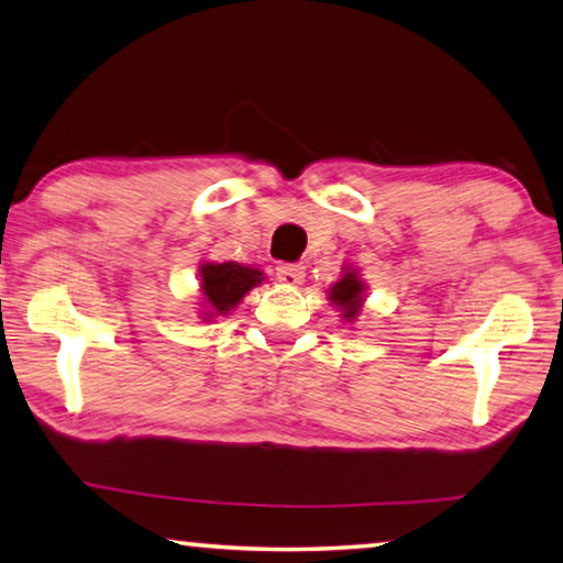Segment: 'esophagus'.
I'll return each mask as SVG.
<instances>
[{"label": "esophagus", "instance_id": "34e87169", "mask_svg": "<svg viewBox=\"0 0 563 563\" xmlns=\"http://www.w3.org/2000/svg\"><path fill=\"white\" fill-rule=\"evenodd\" d=\"M275 275H278V280L285 285H298L306 278V265L303 263H280L278 267H275Z\"/></svg>", "mask_w": 563, "mask_h": 563}]
</instances>
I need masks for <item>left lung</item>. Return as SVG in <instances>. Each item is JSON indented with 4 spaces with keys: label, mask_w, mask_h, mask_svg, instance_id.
<instances>
[{
    "label": "left lung",
    "mask_w": 563,
    "mask_h": 563,
    "mask_svg": "<svg viewBox=\"0 0 563 563\" xmlns=\"http://www.w3.org/2000/svg\"><path fill=\"white\" fill-rule=\"evenodd\" d=\"M331 300L339 303L343 310H346V318L358 313V303H362V283H358L354 275L346 273V278H341L333 285L331 290Z\"/></svg>",
    "instance_id": "8db88e82"
}]
</instances>
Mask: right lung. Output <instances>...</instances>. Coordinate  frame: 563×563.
<instances>
[{"mask_svg":"<svg viewBox=\"0 0 563 563\" xmlns=\"http://www.w3.org/2000/svg\"><path fill=\"white\" fill-rule=\"evenodd\" d=\"M260 271L253 267H242L238 263H222V265H205L201 267V290H205L207 303L217 313H228L230 308L240 303L250 288L263 280Z\"/></svg>","mask_w":563,"mask_h":563,"instance_id":"1","label":"right lung"}]
</instances>
